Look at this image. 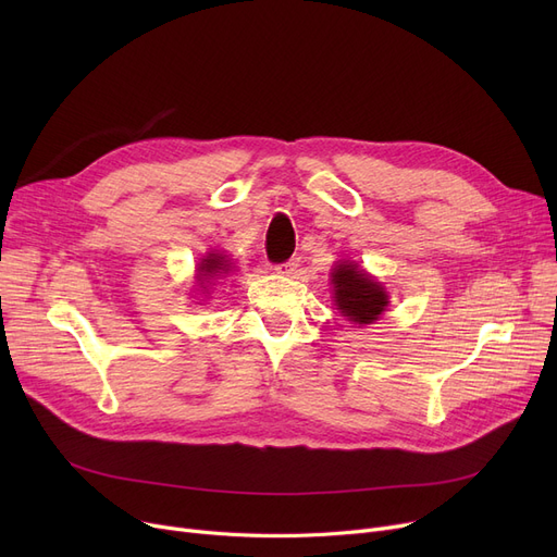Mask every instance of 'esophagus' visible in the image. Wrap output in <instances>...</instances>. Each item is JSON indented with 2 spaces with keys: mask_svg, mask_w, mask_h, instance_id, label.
Instances as JSON below:
<instances>
[{
  "mask_svg": "<svg viewBox=\"0 0 557 557\" xmlns=\"http://www.w3.org/2000/svg\"><path fill=\"white\" fill-rule=\"evenodd\" d=\"M298 269H300V259L298 257H290L288 261H284V263H277L275 267V271L277 273H282V275H296L298 273Z\"/></svg>",
  "mask_w": 557,
  "mask_h": 557,
  "instance_id": "34e87169",
  "label": "esophagus"
}]
</instances>
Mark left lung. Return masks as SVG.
Listing matches in <instances>:
<instances>
[{
  "mask_svg": "<svg viewBox=\"0 0 557 557\" xmlns=\"http://www.w3.org/2000/svg\"><path fill=\"white\" fill-rule=\"evenodd\" d=\"M334 305L352 325H372L388 307V294L355 261H338L332 271Z\"/></svg>",
  "mask_w": 557,
  "mask_h": 557,
  "instance_id": "obj_1",
  "label": "left lung"
}]
</instances>
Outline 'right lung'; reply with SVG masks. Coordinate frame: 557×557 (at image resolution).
<instances>
[{
  "instance_id": "obj_1",
  "label": "right lung",
  "mask_w": 557,
  "mask_h": 557,
  "mask_svg": "<svg viewBox=\"0 0 557 557\" xmlns=\"http://www.w3.org/2000/svg\"><path fill=\"white\" fill-rule=\"evenodd\" d=\"M230 269H232V267H230L227 255L212 250V252L205 255V257L200 259V263H198V282H200V286L205 288V282L216 280L219 275L227 273Z\"/></svg>"
}]
</instances>
